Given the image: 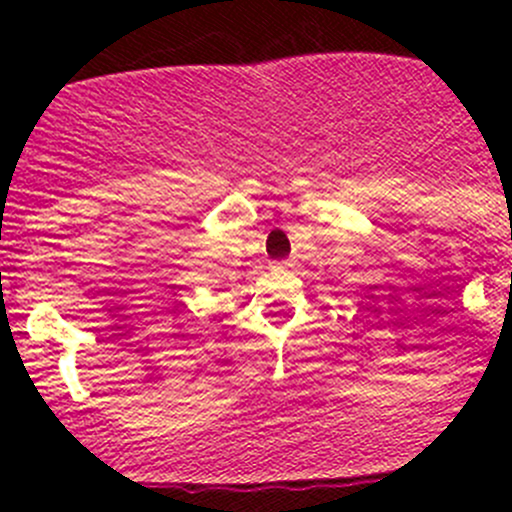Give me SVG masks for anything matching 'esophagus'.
Instances as JSON below:
<instances>
[{"instance_id":"34e87169","label":"esophagus","mask_w":512,"mask_h":512,"mask_svg":"<svg viewBox=\"0 0 512 512\" xmlns=\"http://www.w3.org/2000/svg\"><path fill=\"white\" fill-rule=\"evenodd\" d=\"M277 267H289V262H287V260H282V262H277Z\"/></svg>"}]
</instances>
